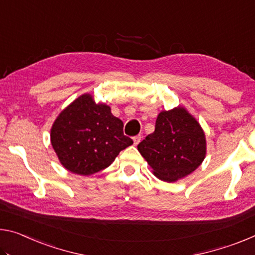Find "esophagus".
Here are the masks:
<instances>
[{
	"label": "esophagus",
	"mask_w": 255,
	"mask_h": 255,
	"mask_svg": "<svg viewBox=\"0 0 255 255\" xmlns=\"http://www.w3.org/2000/svg\"><path fill=\"white\" fill-rule=\"evenodd\" d=\"M140 138H142V137H140V135H137V136L132 137V140H134V145L138 144L140 142Z\"/></svg>",
	"instance_id": "esophagus-1"
}]
</instances>
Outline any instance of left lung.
I'll return each mask as SVG.
<instances>
[{"label": "left lung", "instance_id": "8db88e82", "mask_svg": "<svg viewBox=\"0 0 255 255\" xmlns=\"http://www.w3.org/2000/svg\"><path fill=\"white\" fill-rule=\"evenodd\" d=\"M137 148L156 178L173 183L191 175L203 162L207 139L199 121L185 108L177 107L157 115L155 130Z\"/></svg>", "mask_w": 255, "mask_h": 255}]
</instances>
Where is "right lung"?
Here are the masks:
<instances>
[{
  "label": "right lung",
  "mask_w": 255,
  "mask_h": 255,
  "mask_svg": "<svg viewBox=\"0 0 255 255\" xmlns=\"http://www.w3.org/2000/svg\"><path fill=\"white\" fill-rule=\"evenodd\" d=\"M111 108L83 94L60 112L51 128V144L67 170L90 176L110 165L132 144Z\"/></svg>",
  "instance_id": "right-lung-1"
}]
</instances>
